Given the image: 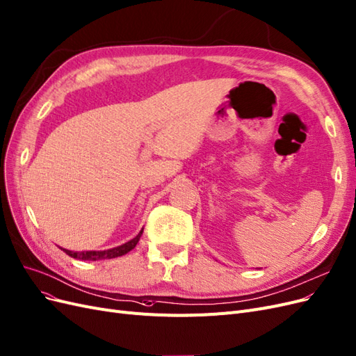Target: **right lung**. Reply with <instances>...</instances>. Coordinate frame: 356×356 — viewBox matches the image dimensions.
<instances>
[{
  "label": "right lung",
  "mask_w": 356,
  "mask_h": 356,
  "mask_svg": "<svg viewBox=\"0 0 356 356\" xmlns=\"http://www.w3.org/2000/svg\"><path fill=\"white\" fill-rule=\"evenodd\" d=\"M143 234V229L138 232L137 237H134L132 240L120 244L118 248L113 249H107V250H83V252H73V250H67L60 248L63 252H66L69 256L75 257V259H81V261H102V259H113V257L118 256H124L128 252H131L134 248L137 246V243L140 241Z\"/></svg>",
  "instance_id": "add662e5"
}]
</instances>
